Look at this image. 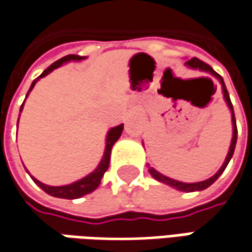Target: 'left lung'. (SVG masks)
Masks as SVG:
<instances>
[{
    "instance_id": "left-lung-1",
    "label": "left lung",
    "mask_w": 252,
    "mask_h": 252,
    "mask_svg": "<svg viewBox=\"0 0 252 252\" xmlns=\"http://www.w3.org/2000/svg\"><path fill=\"white\" fill-rule=\"evenodd\" d=\"M187 65L190 67V68H199V70H202V71H207V73H211L212 76H215L220 83H221V86H222V93H224V99L226 101V104H228V107H229V110H231V115H232V140H231V146H229V151H228V155H226V158H225V162L222 163V166L220 168V171L217 172L214 176H211L209 179L207 181H202V182H195V184H185V182H179V181H175V179H172V178H168V176H165V175H162V173H159L158 171H155L153 168H149V172H151V175H152L153 178L156 179V181H159V182H162V184H166V185H169L172 188L178 189V190H184V192H193V190H202V189H207L208 187H211L220 176H221V173L225 171V168H226V165L229 163V160H231V158H232V155H234V151H235V143H237V123H235V115H234V109H232V103H231V100H229V94H228V90H226V87H225V83L222 80V77L211 67V65H208L207 63H204V62H201L199 59H196V57H193V59H190L187 62Z\"/></svg>"
}]
</instances>
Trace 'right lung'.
Listing matches in <instances>:
<instances>
[{
	"label": "right lung",
	"mask_w": 252,
	"mask_h": 252,
	"mask_svg": "<svg viewBox=\"0 0 252 252\" xmlns=\"http://www.w3.org/2000/svg\"><path fill=\"white\" fill-rule=\"evenodd\" d=\"M83 59H86V57L76 56V54H68V56H65V57H63V59L57 60L56 63L51 64L48 68H45L44 71L41 73V76H38L35 80L32 81V84H31V87H30L28 93L31 92V89L34 87V84L37 83V80H40L41 77H44V76H47L48 73H51L54 68L60 67L62 64L67 63V62H71V60L79 62V60H83ZM28 93H27V96H28ZM23 104H24V103H23ZM21 110H23V106H21L20 112H21ZM122 132H123V125H119V126H116V127H112V129L107 132V137H106V149H104V155H103V159L100 160L99 166H97L94 171L92 172V173H89L87 176H84L83 179H80V181L73 182V184H70V185H64V187H48V185H45V184H43V182L37 181L34 176H31V178H32V181H34L40 188L43 189L44 192H47L48 195L56 196V198L76 199V198H81L83 195H87V193L93 192V190L100 185V181H101V178H103L104 172L107 171V168H109L112 148H113L115 142H116L117 139L120 137Z\"/></svg>",
	"instance_id": "right-lung-1"
}]
</instances>
